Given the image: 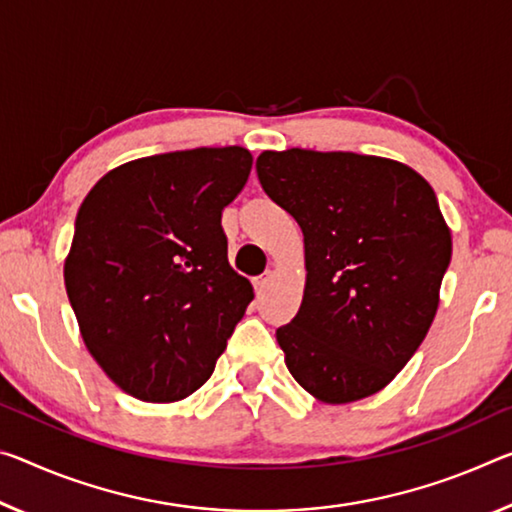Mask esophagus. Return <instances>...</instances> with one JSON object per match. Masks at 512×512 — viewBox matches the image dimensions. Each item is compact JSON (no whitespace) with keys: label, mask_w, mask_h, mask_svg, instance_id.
Here are the masks:
<instances>
[{"label":"esophagus","mask_w":512,"mask_h":512,"mask_svg":"<svg viewBox=\"0 0 512 512\" xmlns=\"http://www.w3.org/2000/svg\"><path fill=\"white\" fill-rule=\"evenodd\" d=\"M271 278H273L271 273H264V275H259V278H255V280H253V282H255V289H257V291H264L266 287H269Z\"/></svg>","instance_id":"34e87169"}]
</instances>
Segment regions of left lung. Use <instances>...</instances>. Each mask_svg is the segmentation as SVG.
Listing matches in <instances>:
<instances>
[{"label":"left lung","instance_id":"left-lung-1","mask_svg":"<svg viewBox=\"0 0 512 512\" xmlns=\"http://www.w3.org/2000/svg\"><path fill=\"white\" fill-rule=\"evenodd\" d=\"M257 175L305 241V294L275 330L298 385L323 403L367 399L424 342L451 232L424 177L355 152L266 150Z\"/></svg>","mask_w":512,"mask_h":512}]
</instances>
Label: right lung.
<instances>
[{
	"mask_svg": "<svg viewBox=\"0 0 512 512\" xmlns=\"http://www.w3.org/2000/svg\"><path fill=\"white\" fill-rule=\"evenodd\" d=\"M250 168L239 145L154 154L81 202L66 291L86 348L134 399L173 403L205 385L255 298L221 225Z\"/></svg>",
	"mask_w": 512,
	"mask_h": 512,
	"instance_id": "right-lung-1",
	"label": "right lung"
}]
</instances>
